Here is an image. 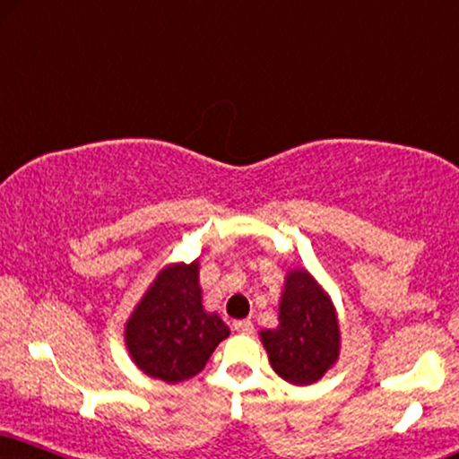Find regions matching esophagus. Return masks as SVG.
I'll list each match as a JSON object with an SVG mask.
<instances>
[{"label":"esophagus","instance_id":"esophagus-1","mask_svg":"<svg viewBox=\"0 0 459 459\" xmlns=\"http://www.w3.org/2000/svg\"><path fill=\"white\" fill-rule=\"evenodd\" d=\"M234 331L236 333H242V335H251V333H253V323H251V320H236Z\"/></svg>","mask_w":459,"mask_h":459}]
</instances>
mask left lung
<instances>
[{"label":"left lung","mask_w":459,"mask_h":459,"mask_svg":"<svg viewBox=\"0 0 459 459\" xmlns=\"http://www.w3.org/2000/svg\"><path fill=\"white\" fill-rule=\"evenodd\" d=\"M273 371L293 385L316 384L339 360L337 309L307 270L287 272L278 303V326L259 333Z\"/></svg>","instance_id":"8db88e82"}]
</instances>
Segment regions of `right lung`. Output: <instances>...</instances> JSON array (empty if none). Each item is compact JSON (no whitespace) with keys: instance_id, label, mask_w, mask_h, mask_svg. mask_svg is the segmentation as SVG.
<instances>
[{"instance_id":"right-lung-1","label":"right lung","mask_w":459,"mask_h":459,"mask_svg":"<svg viewBox=\"0 0 459 459\" xmlns=\"http://www.w3.org/2000/svg\"><path fill=\"white\" fill-rule=\"evenodd\" d=\"M225 337L230 326L202 306L198 259L164 265L124 325L130 359L166 384L198 375Z\"/></svg>"}]
</instances>
